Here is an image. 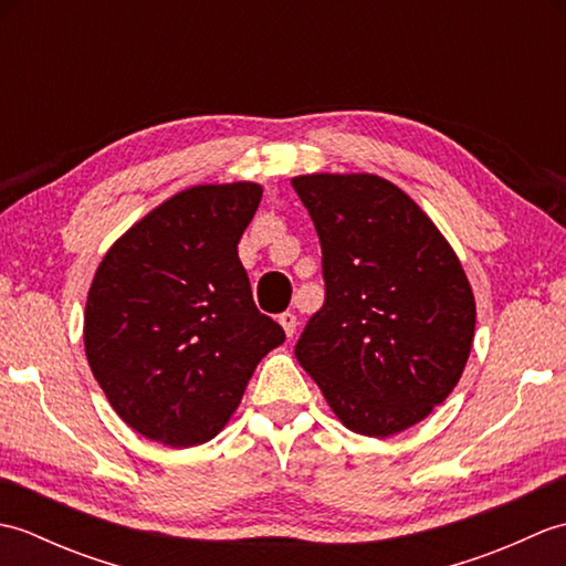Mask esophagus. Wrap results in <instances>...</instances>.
Masks as SVG:
<instances>
[{"label": "esophagus", "mask_w": 566, "mask_h": 566, "mask_svg": "<svg viewBox=\"0 0 566 566\" xmlns=\"http://www.w3.org/2000/svg\"><path fill=\"white\" fill-rule=\"evenodd\" d=\"M280 326H282L284 333L292 338V335L296 333V316L290 314V311H284V314H280Z\"/></svg>", "instance_id": "obj_1"}]
</instances>
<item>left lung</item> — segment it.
I'll use <instances>...</instances> for the list:
<instances>
[{
	"label": "left lung",
	"instance_id": "8db88e82",
	"mask_svg": "<svg viewBox=\"0 0 566 566\" xmlns=\"http://www.w3.org/2000/svg\"><path fill=\"white\" fill-rule=\"evenodd\" d=\"M323 250L326 302L294 355L345 428L389 438L460 381L474 340L472 286L423 209L377 175L292 179Z\"/></svg>",
	"mask_w": 566,
	"mask_h": 566
}]
</instances>
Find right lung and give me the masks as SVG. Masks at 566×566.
Wrapping results in <instances>:
<instances>
[{
	"label": "right lung",
	"instance_id": "right-lung-1",
	"mask_svg": "<svg viewBox=\"0 0 566 566\" xmlns=\"http://www.w3.org/2000/svg\"><path fill=\"white\" fill-rule=\"evenodd\" d=\"M255 182L197 185L116 240L84 306V353L114 411L143 438L195 448L219 436L260 359L284 343L238 258Z\"/></svg>",
	"mask_w": 566,
	"mask_h": 566
}]
</instances>
